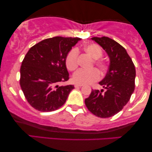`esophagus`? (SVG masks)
Returning <instances> with one entry per match:
<instances>
[{"label": "esophagus", "instance_id": "esophagus-1", "mask_svg": "<svg viewBox=\"0 0 152 152\" xmlns=\"http://www.w3.org/2000/svg\"><path fill=\"white\" fill-rule=\"evenodd\" d=\"M82 86H83L82 84H75V88H77V87H82Z\"/></svg>", "mask_w": 152, "mask_h": 152}]
</instances>
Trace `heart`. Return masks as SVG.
<instances>
[{
  "label": "heart",
  "instance_id": "obj_1",
  "mask_svg": "<svg viewBox=\"0 0 152 152\" xmlns=\"http://www.w3.org/2000/svg\"><path fill=\"white\" fill-rule=\"evenodd\" d=\"M84 51L87 55L94 59H97L102 55V50L98 45L95 43L87 44L84 48ZM78 56L79 52L77 49H72L68 54L66 58V67L69 70L73 71L78 67ZM95 65L101 70L106 68V64L102 60H95ZM99 72L96 69L91 70H79L72 76V80L75 83L78 84H88L95 82L99 79Z\"/></svg>",
  "mask_w": 152,
  "mask_h": 152
}]
</instances>
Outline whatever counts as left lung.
I'll return each instance as SVG.
<instances>
[{
    "instance_id": "8db88e82",
    "label": "left lung",
    "mask_w": 152,
    "mask_h": 152,
    "mask_svg": "<svg viewBox=\"0 0 152 152\" xmlns=\"http://www.w3.org/2000/svg\"><path fill=\"white\" fill-rule=\"evenodd\" d=\"M100 45L109 58L105 77L99 84L105 89L92 90L85 104L93 114L106 118L113 116L123 109L135 88L136 69L126 50L115 41L107 37L91 38Z\"/></svg>"
}]
</instances>
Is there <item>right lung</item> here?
Returning a JSON list of instances; mask_svg holds the SVG:
<instances>
[{"label":"right lung","instance_id":"add662e5","mask_svg":"<svg viewBox=\"0 0 152 152\" xmlns=\"http://www.w3.org/2000/svg\"><path fill=\"white\" fill-rule=\"evenodd\" d=\"M80 38L55 37L29 50L20 66V85L27 101L42 112L55 111L66 102L73 85L59 86L69 79L66 58Z\"/></svg>","mask_w":152,"mask_h":152}]
</instances>
